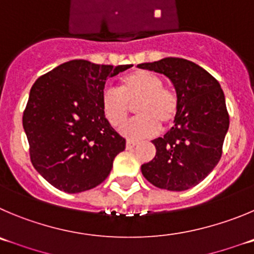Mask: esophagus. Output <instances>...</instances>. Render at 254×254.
I'll use <instances>...</instances> for the list:
<instances>
[{"mask_svg": "<svg viewBox=\"0 0 254 254\" xmlns=\"http://www.w3.org/2000/svg\"><path fill=\"white\" fill-rule=\"evenodd\" d=\"M138 145V143H135V141H127V150H130V149L135 148V146Z\"/></svg>", "mask_w": 254, "mask_h": 254, "instance_id": "1", "label": "esophagus"}]
</instances>
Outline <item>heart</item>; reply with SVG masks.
<instances>
[{
	"mask_svg": "<svg viewBox=\"0 0 254 254\" xmlns=\"http://www.w3.org/2000/svg\"><path fill=\"white\" fill-rule=\"evenodd\" d=\"M162 77L145 70L134 71L122 79V89L108 85L101 91V109L111 127H120L127 119L131 106L139 118L120 129L131 140L154 136L163 127L173 124L177 118L178 98L163 86Z\"/></svg>",
	"mask_w": 254,
	"mask_h": 254,
	"instance_id": "obj_1",
	"label": "heart"
}]
</instances>
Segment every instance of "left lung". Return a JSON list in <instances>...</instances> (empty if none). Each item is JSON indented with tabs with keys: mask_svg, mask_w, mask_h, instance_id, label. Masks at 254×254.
Listing matches in <instances>:
<instances>
[{
	"mask_svg": "<svg viewBox=\"0 0 254 254\" xmlns=\"http://www.w3.org/2000/svg\"><path fill=\"white\" fill-rule=\"evenodd\" d=\"M138 67L162 73L177 92L178 114L174 127L154 139L156 154L141 165L146 181L160 189H190L214 169L222 156L229 115L224 92L208 71L191 61L165 58Z\"/></svg>",
	"mask_w": 254,
	"mask_h": 254,
	"instance_id": "obj_1",
	"label": "left lung"
}]
</instances>
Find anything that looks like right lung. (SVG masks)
I'll return each instance as SVG.
<instances>
[{
    "label": "right lung",
    "instance_id": "right-lung-1",
    "mask_svg": "<svg viewBox=\"0 0 254 254\" xmlns=\"http://www.w3.org/2000/svg\"><path fill=\"white\" fill-rule=\"evenodd\" d=\"M132 65H98L71 60L35 81L22 124L35 169L59 190L81 193L110 174L125 139L101 109L108 77Z\"/></svg>",
    "mask_w": 254,
    "mask_h": 254
}]
</instances>
